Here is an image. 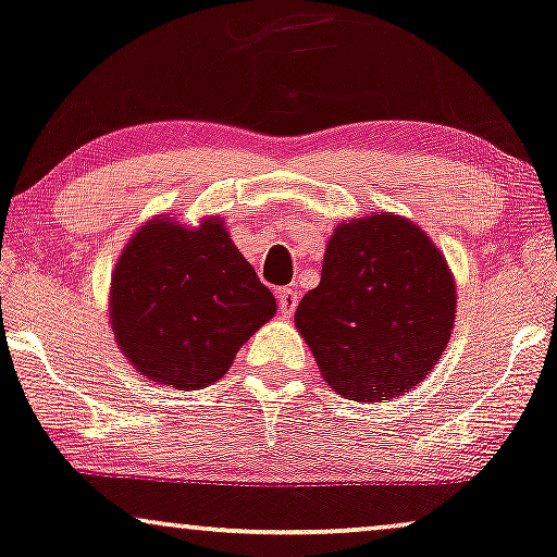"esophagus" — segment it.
Instances as JSON below:
<instances>
[{
  "instance_id": "1",
  "label": "esophagus",
  "mask_w": 557,
  "mask_h": 557,
  "mask_svg": "<svg viewBox=\"0 0 557 557\" xmlns=\"http://www.w3.org/2000/svg\"><path fill=\"white\" fill-rule=\"evenodd\" d=\"M298 290L295 287H280L277 290V306L280 311H283L285 315H290L295 311V306H298Z\"/></svg>"
}]
</instances>
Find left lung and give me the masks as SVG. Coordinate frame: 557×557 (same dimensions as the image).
<instances>
[{"instance_id":"left-lung-1","label":"left lung","mask_w":557,"mask_h":557,"mask_svg":"<svg viewBox=\"0 0 557 557\" xmlns=\"http://www.w3.org/2000/svg\"><path fill=\"white\" fill-rule=\"evenodd\" d=\"M455 313L445 255L413 221L380 213L334 228L321 283L302 295L295 329L339 396L385 404L434 370Z\"/></svg>"}]
</instances>
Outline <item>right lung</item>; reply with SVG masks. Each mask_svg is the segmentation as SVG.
I'll return each instance as SVG.
<instances>
[{
    "mask_svg": "<svg viewBox=\"0 0 557 557\" xmlns=\"http://www.w3.org/2000/svg\"><path fill=\"white\" fill-rule=\"evenodd\" d=\"M110 329L138 375L177 391L208 388L277 313L226 221L185 226L157 215L133 231L110 280Z\"/></svg>",
    "mask_w": 557,
    "mask_h": 557,
    "instance_id": "1",
    "label": "right lung"
}]
</instances>
